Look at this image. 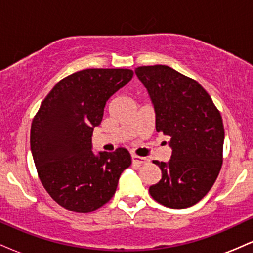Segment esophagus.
I'll list each match as a JSON object with an SVG mask.
<instances>
[{
	"label": "esophagus",
	"mask_w": 253,
	"mask_h": 253,
	"mask_svg": "<svg viewBox=\"0 0 253 253\" xmlns=\"http://www.w3.org/2000/svg\"><path fill=\"white\" fill-rule=\"evenodd\" d=\"M145 158H143V157H139L136 155H132V163L135 164V165H143L145 164Z\"/></svg>",
	"instance_id": "obj_1"
}]
</instances>
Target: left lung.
Returning <instances> with one entry per match:
<instances>
[{
	"label": "left lung",
	"mask_w": 253,
	"mask_h": 253,
	"mask_svg": "<svg viewBox=\"0 0 253 253\" xmlns=\"http://www.w3.org/2000/svg\"><path fill=\"white\" fill-rule=\"evenodd\" d=\"M135 74L155 107L156 129L170 136V161H153L162 179L150 187L157 202L188 208L207 195L222 165V118L208 92L167 65L139 66Z\"/></svg>",
	"instance_id": "8db88e82"
}]
</instances>
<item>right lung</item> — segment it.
Segmentation results:
<instances>
[{
    "mask_svg": "<svg viewBox=\"0 0 253 253\" xmlns=\"http://www.w3.org/2000/svg\"><path fill=\"white\" fill-rule=\"evenodd\" d=\"M129 69H85L59 81L32 121L31 151L38 176L52 199L65 210L90 213L117 190L130 155L92 152L94 127L106 102L132 80Z\"/></svg>",
    "mask_w": 253,
    "mask_h": 253,
    "instance_id": "right-lung-1",
    "label": "right lung"
}]
</instances>
